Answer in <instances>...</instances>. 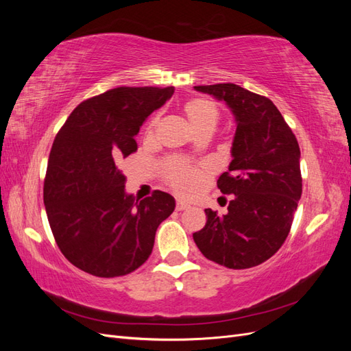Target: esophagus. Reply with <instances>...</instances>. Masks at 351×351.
<instances>
[{
    "instance_id": "esophagus-1",
    "label": "esophagus",
    "mask_w": 351,
    "mask_h": 351,
    "mask_svg": "<svg viewBox=\"0 0 351 351\" xmlns=\"http://www.w3.org/2000/svg\"><path fill=\"white\" fill-rule=\"evenodd\" d=\"M189 208H190V205H187L186 202L177 200V204H176V209H177V210H184V209H189Z\"/></svg>"
}]
</instances>
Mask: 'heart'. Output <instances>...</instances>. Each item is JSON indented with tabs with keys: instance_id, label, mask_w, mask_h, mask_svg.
I'll return each instance as SVG.
<instances>
[{
	"instance_id": "1",
	"label": "heart",
	"mask_w": 351,
	"mask_h": 351,
	"mask_svg": "<svg viewBox=\"0 0 351 351\" xmlns=\"http://www.w3.org/2000/svg\"><path fill=\"white\" fill-rule=\"evenodd\" d=\"M183 110L190 125L193 127L196 133L202 129H215L219 119V110L214 101L206 98H193L184 104ZM155 125L156 119H152L149 125H147V133H152ZM165 169L167 180L178 193L189 195L196 187V169L189 167L186 162L178 161V159H171V161L167 162Z\"/></svg>"
}]
</instances>
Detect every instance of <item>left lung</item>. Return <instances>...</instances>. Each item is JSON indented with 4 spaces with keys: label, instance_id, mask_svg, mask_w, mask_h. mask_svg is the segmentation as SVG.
Segmentation results:
<instances>
[{
    "label": "left lung",
    "instance_id": "1",
    "mask_svg": "<svg viewBox=\"0 0 351 351\" xmlns=\"http://www.w3.org/2000/svg\"><path fill=\"white\" fill-rule=\"evenodd\" d=\"M224 101L236 119L228 171L218 178L224 195H234L219 217L205 209L206 224L193 234L209 261L246 269L268 261L289 236L302 196L300 147L271 99L234 83L195 86Z\"/></svg>",
    "mask_w": 351,
    "mask_h": 351
}]
</instances>
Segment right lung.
Segmentation results:
<instances>
[{"mask_svg": "<svg viewBox=\"0 0 351 351\" xmlns=\"http://www.w3.org/2000/svg\"><path fill=\"white\" fill-rule=\"evenodd\" d=\"M174 88H115L83 101L52 143L44 204L52 234L74 267L114 278L143 265L158 226L176 200L155 190L136 200L125 193L119 164L137 151L134 136Z\"/></svg>", "mask_w": 351, "mask_h": 351, "instance_id": "1", "label": "right lung"}]
</instances>
